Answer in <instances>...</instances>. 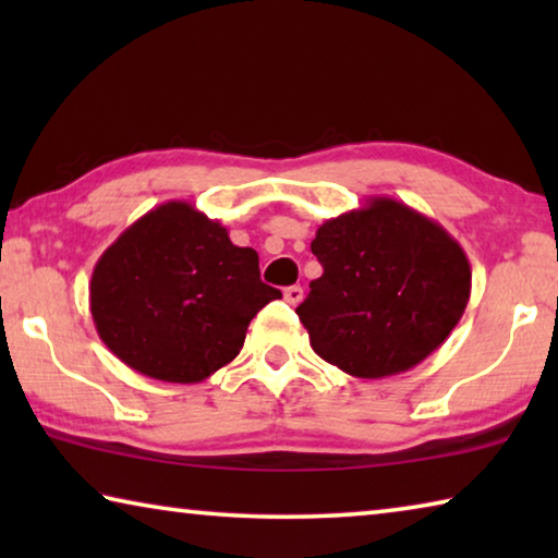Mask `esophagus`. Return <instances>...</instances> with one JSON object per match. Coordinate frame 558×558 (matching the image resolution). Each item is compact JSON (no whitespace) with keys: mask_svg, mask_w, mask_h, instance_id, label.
<instances>
[{"mask_svg":"<svg viewBox=\"0 0 558 558\" xmlns=\"http://www.w3.org/2000/svg\"><path fill=\"white\" fill-rule=\"evenodd\" d=\"M300 300H302V288L300 286L286 288V302H290V305L295 307V305H300Z\"/></svg>","mask_w":558,"mask_h":558,"instance_id":"esophagus-1","label":"esophagus"}]
</instances>
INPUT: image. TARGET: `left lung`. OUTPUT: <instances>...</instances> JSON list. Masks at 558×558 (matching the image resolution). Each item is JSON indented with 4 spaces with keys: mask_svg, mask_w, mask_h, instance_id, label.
I'll list each match as a JSON object with an SVG mask.
<instances>
[{
    "mask_svg": "<svg viewBox=\"0 0 558 558\" xmlns=\"http://www.w3.org/2000/svg\"><path fill=\"white\" fill-rule=\"evenodd\" d=\"M310 248L323 276L298 305L315 354L356 379L413 369L470 300V260L438 221L391 196L327 219Z\"/></svg>",
    "mask_w": 558,
    "mask_h": 558,
    "instance_id": "left-lung-1",
    "label": "left lung"
}]
</instances>
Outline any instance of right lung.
Listing matches in <instances>:
<instances>
[{
    "instance_id": "obj_1",
    "label": "right lung",
    "mask_w": 558,
    "mask_h": 558,
    "mask_svg": "<svg viewBox=\"0 0 558 558\" xmlns=\"http://www.w3.org/2000/svg\"><path fill=\"white\" fill-rule=\"evenodd\" d=\"M278 298L258 253L189 202L140 216L90 278L98 337L130 369L169 384H199L233 362L251 319Z\"/></svg>"
}]
</instances>
